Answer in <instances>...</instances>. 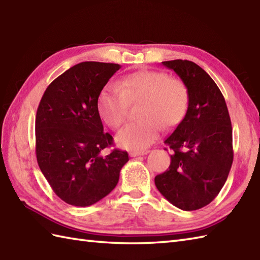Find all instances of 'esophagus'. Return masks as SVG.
<instances>
[{"label":"esophagus","mask_w":260,"mask_h":260,"mask_svg":"<svg viewBox=\"0 0 260 260\" xmlns=\"http://www.w3.org/2000/svg\"><path fill=\"white\" fill-rule=\"evenodd\" d=\"M150 151H142V152H131L129 156L131 157H136V156H141V155H145Z\"/></svg>","instance_id":"1"}]
</instances>
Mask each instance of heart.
<instances>
[{"instance_id":"b5f03b06","label":"heart","mask_w":260,"mask_h":260,"mask_svg":"<svg viewBox=\"0 0 260 260\" xmlns=\"http://www.w3.org/2000/svg\"><path fill=\"white\" fill-rule=\"evenodd\" d=\"M141 102L142 119L126 125L115 137L116 144L125 150H145L156 141L161 125L165 128L179 125L189 106V90L183 81L170 78L163 71L142 70L104 88L97 107L105 123L118 128L127 117L129 104Z\"/></svg>"}]
</instances>
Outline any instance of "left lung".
Masks as SVG:
<instances>
[{
	"mask_svg": "<svg viewBox=\"0 0 260 260\" xmlns=\"http://www.w3.org/2000/svg\"><path fill=\"white\" fill-rule=\"evenodd\" d=\"M189 90V106L165 144L173 154L169 170L155 176L157 190L184 211L211 202L227 181L234 159L233 127L221 91L200 66L189 60L163 61Z\"/></svg>",
	"mask_w": 260,
	"mask_h": 260,
	"instance_id": "8db88e82",
	"label": "left lung"
}]
</instances>
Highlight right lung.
I'll use <instances>...</instances> for the list:
<instances>
[{
    "label": "right lung",
    "mask_w": 260,
    "mask_h": 260,
    "mask_svg": "<svg viewBox=\"0 0 260 260\" xmlns=\"http://www.w3.org/2000/svg\"><path fill=\"white\" fill-rule=\"evenodd\" d=\"M117 63L80 62L48 86L36 117V152L41 172L53 192L66 203L88 207L117 185L125 151L101 152L113 145L104 133L98 97Z\"/></svg>",
    "instance_id": "add662e5"
}]
</instances>
